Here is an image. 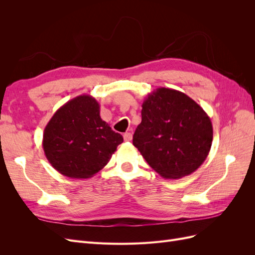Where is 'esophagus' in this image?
<instances>
[{"label": "esophagus", "instance_id": "1", "mask_svg": "<svg viewBox=\"0 0 255 255\" xmlns=\"http://www.w3.org/2000/svg\"><path fill=\"white\" fill-rule=\"evenodd\" d=\"M123 138H125L126 141H130L133 139V135H132V133L127 132V133L123 134Z\"/></svg>", "mask_w": 255, "mask_h": 255}]
</instances>
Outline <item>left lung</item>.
<instances>
[{
    "label": "left lung",
    "instance_id": "1",
    "mask_svg": "<svg viewBox=\"0 0 255 255\" xmlns=\"http://www.w3.org/2000/svg\"><path fill=\"white\" fill-rule=\"evenodd\" d=\"M212 141L210 117L187 95L161 87L145 98L133 144L160 176L175 180L196 171Z\"/></svg>",
    "mask_w": 255,
    "mask_h": 255
}]
</instances>
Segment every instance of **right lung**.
Here are the masks:
<instances>
[{
  "instance_id": "obj_1",
  "label": "right lung",
  "mask_w": 255,
  "mask_h": 255,
  "mask_svg": "<svg viewBox=\"0 0 255 255\" xmlns=\"http://www.w3.org/2000/svg\"><path fill=\"white\" fill-rule=\"evenodd\" d=\"M123 137L101 119L100 104L88 95L56 111L43 132L42 146L54 169L72 179H88L109 163Z\"/></svg>"
}]
</instances>
